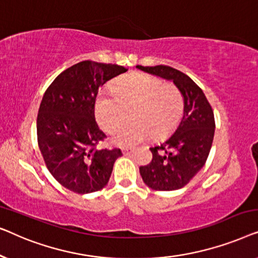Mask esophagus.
<instances>
[{
  "instance_id": "esophagus-1",
  "label": "esophagus",
  "mask_w": 258,
  "mask_h": 258,
  "mask_svg": "<svg viewBox=\"0 0 258 258\" xmlns=\"http://www.w3.org/2000/svg\"><path fill=\"white\" fill-rule=\"evenodd\" d=\"M134 150H135V149H134V148H122V153H123V155H129V154H132Z\"/></svg>"
}]
</instances>
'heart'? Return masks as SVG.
I'll return each mask as SVG.
<instances>
[{"instance_id":"b5f03b06","label":"heart","mask_w":258,"mask_h":258,"mask_svg":"<svg viewBox=\"0 0 258 258\" xmlns=\"http://www.w3.org/2000/svg\"><path fill=\"white\" fill-rule=\"evenodd\" d=\"M131 110L133 119L119 127ZM183 111V97L177 87L163 83L144 73H129L115 80L110 89H102L95 100V117L105 132L112 133V142L133 146L153 135H168Z\"/></svg>"}]
</instances>
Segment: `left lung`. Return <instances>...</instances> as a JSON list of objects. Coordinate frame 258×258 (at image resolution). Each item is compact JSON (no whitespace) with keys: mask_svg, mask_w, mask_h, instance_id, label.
<instances>
[{"mask_svg":"<svg viewBox=\"0 0 258 258\" xmlns=\"http://www.w3.org/2000/svg\"><path fill=\"white\" fill-rule=\"evenodd\" d=\"M137 68L172 81L184 101L178 124L163 142L150 148L153 160L140 167V174L143 182L154 190L181 189L206 164L215 134L214 111L202 89L179 70L168 66Z\"/></svg>","mask_w":258,"mask_h":258,"instance_id":"8db88e82","label":"left lung"}]
</instances>
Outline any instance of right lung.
<instances>
[{"mask_svg":"<svg viewBox=\"0 0 258 258\" xmlns=\"http://www.w3.org/2000/svg\"><path fill=\"white\" fill-rule=\"evenodd\" d=\"M124 67L83 61L56 77L42 98L37 142L48 170L76 194L101 190L110 178L119 149H97L105 134L95 121L100 87L125 73Z\"/></svg>","mask_w":258,"mask_h":258,"instance_id":"right-lung-1","label":"right lung"}]
</instances>
